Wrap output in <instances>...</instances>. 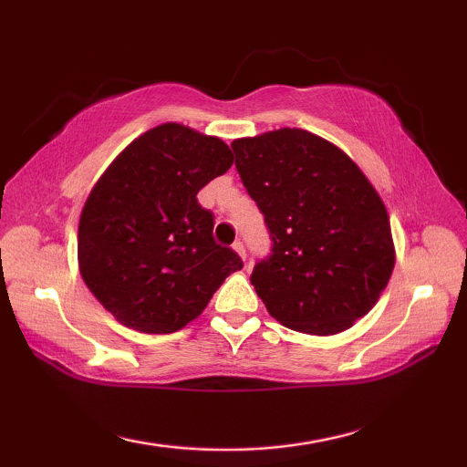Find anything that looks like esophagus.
<instances>
[{
    "label": "esophagus",
    "mask_w": 467,
    "mask_h": 467,
    "mask_svg": "<svg viewBox=\"0 0 467 467\" xmlns=\"http://www.w3.org/2000/svg\"><path fill=\"white\" fill-rule=\"evenodd\" d=\"M233 249L236 251V253H239V255L244 259V257H247V253H244V244L241 243V241H234L233 243Z\"/></svg>",
    "instance_id": "esophagus-1"
}]
</instances>
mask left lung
I'll return each mask as SVG.
<instances>
[{
    "label": "left lung",
    "instance_id": "1",
    "mask_svg": "<svg viewBox=\"0 0 467 467\" xmlns=\"http://www.w3.org/2000/svg\"><path fill=\"white\" fill-rule=\"evenodd\" d=\"M231 146L274 241L251 274L267 313L313 336L352 327L373 309L395 265L389 216L375 187L350 156L305 130Z\"/></svg>",
    "mask_w": 467,
    "mask_h": 467
}]
</instances>
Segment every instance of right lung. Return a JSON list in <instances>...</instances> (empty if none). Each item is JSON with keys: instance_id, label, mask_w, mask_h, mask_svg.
Segmentation results:
<instances>
[{"instance_id": "obj_1", "label": "right lung", "mask_w": 467, "mask_h": 467, "mask_svg": "<svg viewBox=\"0 0 467 467\" xmlns=\"http://www.w3.org/2000/svg\"><path fill=\"white\" fill-rule=\"evenodd\" d=\"M233 167L223 140L181 123L136 138L84 203L78 264L99 303L141 334H172L200 317L243 262L214 241L197 192Z\"/></svg>"}]
</instances>
